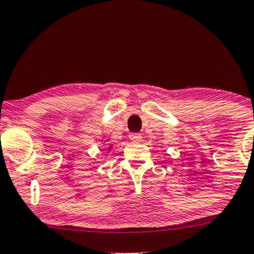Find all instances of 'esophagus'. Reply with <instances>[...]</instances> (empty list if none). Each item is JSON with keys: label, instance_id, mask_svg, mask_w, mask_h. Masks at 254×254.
Returning a JSON list of instances; mask_svg holds the SVG:
<instances>
[{"label": "esophagus", "instance_id": "1", "mask_svg": "<svg viewBox=\"0 0 254 254\" xmlns=\"http://www.w3.org/2000/svg\"><path fill=\"white\" fill-rule=\"evenodd\" d=\"M129 139H130V140H132V141H133V142H135V144H136V142H140V141H141L142 136H141V135H140V134H136V133H132V134H130V135H129Z\"/></svg>", "mask_w": 254, "mask_h": 254}]
</instances>
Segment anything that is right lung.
Wrapping results in <instances>:
<instances>
[{
  "instance_id": "add662e5",
  "label": "right lung",
  "mask_w": 254,
  "mask_h": 254,
  "mask_svg": "<svg viewBox=\"0 0 254 254\" xmlns=\"http://www.w3.org/2000/svg\"><path fill=\"white\" fill-rule=\"evenodd\" d=\"M112 147H113V146H112V145H110V146H108V151H110V150H112Z\"/></svg>"
}]
</instances>
